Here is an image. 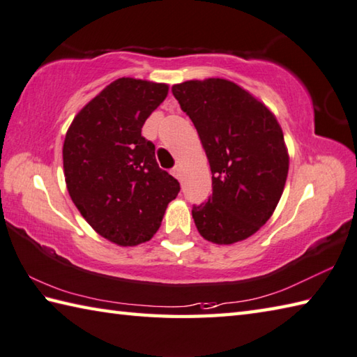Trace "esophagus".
<instances>
[{
	"mask_svg": "<svg viewBox=\"0 0 357 357\" xmlns=\"http://www.w3.org/2000/svg\"><path fill=\"white\" fill-rule=\"evenodd\" d=\"M171 174L174 177H176L178 181H181V178H183V174H181V167L180 166H176L174 169L171 171Z\"/></svg>",
	"mask_w": 357,
	"mask_h": 357,
	"instance_id": "esophagus-1",
	"label": "esophagus"
}]
</instances>
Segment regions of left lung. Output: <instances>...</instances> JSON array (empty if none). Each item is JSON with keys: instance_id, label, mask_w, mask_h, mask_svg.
Listing matches in <instances>:
<instances>
[{"instance_id": "8db88e82", "label": "left lung", "mask_w": 357, "mask_h": 357, "mask_svg": "<svg viewBox=\"0 0 357 357\" xmlns=\"http://www.w3.org/2000/svg\"><path fill=\"white\" fill-rule=\"evenodd\" d=\"M197 129L213 174V194L192 208L206 241L234 244L271 219L283 194L289 153L283 130L267 107L238 84L210 77L172 86Z\"/></svg>"}]
</instances>
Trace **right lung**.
Returning <instances> with one entry per match:
<instances>
[{
    "label": "right lung",
    "mask_w": 357,
    "mask_h": 357,
    "mask_svg": "<svg viewBox=\"0 0 357 357\" xmlns=\"http://www.w3.org/2000/svg\"><path fill=\"white\" fill-rule=\"evenodd\" d=\"M167 84L121 77L93 98L63 141L70 197L100 236L121 247L149 241L180 183L155 160L141 137L151 113L167 96Z\"/></svg>",
    "instance_id": "add662e5"
}]
</instances>
